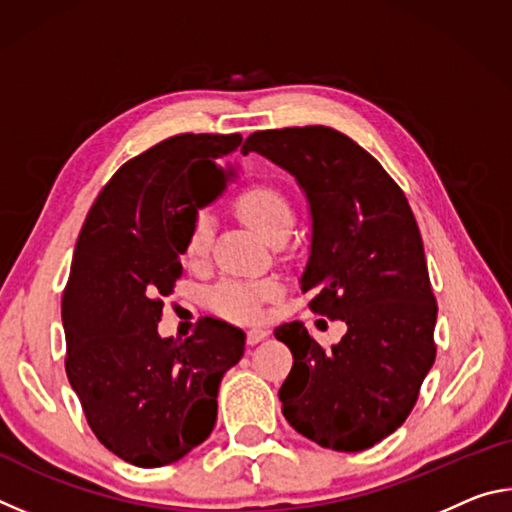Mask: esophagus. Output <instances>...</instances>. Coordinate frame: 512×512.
Returning a JSON list of instances; mask_svg holds the SVG:
<instances>
[{"mask_svg": "<svg viewBox=\"0 0 512 512\" xmlns=\"http://www.w3.org/2000/svg\"><path fill=\"white\" fill-rule=\"evenodd\" d=\"M268 334H271V332H268V329H264V327H253V329H248L246 339H248L250 345H257L259 341H264Z\"/></svg>", "mask_w": 512, "mask_h": 512, "instance_id": "esophagus-1", "label": "esophagus"}]
</instances>
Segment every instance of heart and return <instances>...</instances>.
Wrapping results in <instances>:
<instances>
[{"label": "heart", "instance_id": "b5f03b06", "mask_svg": "<svg viewBox=\"0 0 512 512\" xmlns=\"http://www.w3.org/2000/svg\"><path fill=\"white\" fill-rule=\"evenodd\" d=\"M235 207L241 219L262 232L266 239H273L277 232L291 230L293 207L289 198L273 185H250L235 196ZM214 216L207 210H198L192 216L185 237V257L192 264H203L212 248ZM280 293V282L273 277H223L210 291V305L230 320H255L262 316L264 302L273 300Z\"/></svg>", "mask_w": 512, "mask_h": 512}]
</instances>
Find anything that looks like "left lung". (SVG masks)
Wrapping results in <instances>:
<instances>
[{
	"label": "left lung",
	"instance_id": "1",
	"mask_svg": "<svg viewBox=\"0 0 512 512\" xmlns=\"http://www.w3.org/2000/svg\"><path fill=\"white\" fill-rule=\"evenodd\" d=\"M244 149L280 164L307 194L302 291H314V314L348 325L332 348L298 320L275 327L293 354L282 413L320 447L361 452L402 427L436 361L438 305L418 223L400 185L334 128L257 131Z\"/></svg>",
	"mask_w": 512,
	"mask_h": 512
}]
</instances>
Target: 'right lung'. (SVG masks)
<instances>
[{
  "instance_id": "obj_1",
  "label": "right lung",
  "mask_w": 512,
  "mask_h": 512,
  "mask_svg": "<svg viewBox=\"0 0 512 512\" xmlns=\"http://www.w3.org/2000/svg\"><path fill=\"white\" fill-rule=\"evenodd\" d=\"M241 135L183 133L121 164L90 207L63 293L65 370L85 420L112 454L137 467L176 463L210 436L221 377L246 334L205 316L189 339L158 323L183 273L198 185Z\"/></svg>"
}]
</instances>
